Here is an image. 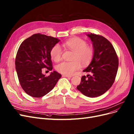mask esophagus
<instances>
[{"instance_id":"1","label":"esophagus","mask_w":134,"mask_h":134,"mask_svg":"<svg viewBox=\"0 0 134 134\" xmlns=\"http://www.w3.org/2000/svg\"><path fill=\"white\" fill-rule=\"evenodd\" d=\"M63 77H68V78H71L72 76H69V75H63Z\"/></svg>"}]
</instances>
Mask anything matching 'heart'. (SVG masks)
Returning <instances> with one entry per match:
<instances>
[{"label": "heart", "instance_id": "obj_1", "mask_svg": "<svg viewBox=\"0 0 134 134\" xmlns=\"http://www.w3.org/2000/svg\"><path fill=\"white\" fill-rule=\"evenodd\" d=\"M63 46L67 49L73 51V61H64L58 64L56 67L58 72L66 75H73L81 68V63L84 66L87 65L92 61L94 54L93 48L87 45V42L82 39L79 37L71 38L64 42ZM62 53L61 47L58 44H55L50 52L51 59L54 62H59L62 59Z\"/></svg>", "mask_w": 134, "mask_h": 134}]
</instances>
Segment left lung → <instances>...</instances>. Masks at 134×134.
Returning a JSON list of instances; mask_svg holds the SVG:
<instances>
[{
  "label": "left lung",
  "mask_w": 134,
  "mask_h": 134,
  "mask_svg": "<svg viewBox=\"0 0 134 134\" xmlns=\"http://www.w3.org/2000/svg\"><path fill=\"white\" fill-rule=\"evenodd\" d=\"M92 41L94 54L92 62L83 72L90 74L81 77L77 88L89 97L100 96L114 83L119 67V59L114 47L106 38L99 34H87Z\"/></svg>",
  "instance_id": "8db88e82"
}]
</instances>
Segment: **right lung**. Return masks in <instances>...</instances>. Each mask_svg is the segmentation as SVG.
<instances>
[{"instance_id": "add662e5", "label": "right lung", "mask_w": 134, "mask_h": 134, "mask_svg": "<svg viewBox=\"0 0 134 134\" xmlns=\"http://www.w3.org/2000/svg\"><path fill=\"white\" fill-rule=\"evenodd\" d=\"M58 38L41 33L34 34L19 47L15 57V68L19 82L25 92L33 97H41L52 90L61 75L53 71L48 76L42 68L53 69L50 52Z\"/></svg>"}]
</instances>
